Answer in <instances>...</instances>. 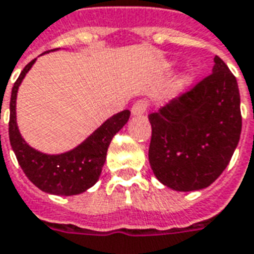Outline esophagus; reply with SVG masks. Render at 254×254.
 Wrapping results in <instances>:
<instances>
[{
  "label": "esophagus",
  "mask_w": 254,
  "mask_h": 254,
  "mask_svg": "<svg viewBox=\"0 0 254 254\" xmlns=\"http://www.w3.org/2000/svg\"><path fill=\"white\" fill-rule=\"evenodd\" d=\"M147 109V102L146 101H136L132 108H131V113L134 116H142L143 113L146 112Z\"/></svg>",
  "instance_id": "34e87169"
}]
</instances>
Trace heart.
<instances>
[{
	"label": "heart",
	"instance_id": "obj_1",
	"mask_svg": "<svg viewBox=\"0 0 254 254\" xmlns=\"http://www.w3.org/2000/svg\"><path fill=\"white\" fill-rule=\"evenodd\" d=\"M190 80H191V75H186V76L183 78V82H185V83H189Z\"/></svg>",
	"mask_w": 254,
	"mask_h": 254
}]
</instances>
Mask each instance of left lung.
Returning <instances> with one entry per match:
<instances>
[{"instance_id": "obj_1", "label": "left lung", "mask_w": 254, "mask_h": 254, "mask_svg": "<svg viewBox=\"0 0 254 254\" xmlns=\"http://www.w3.org/2000/svg\"><path fill=\"white\" fill-rule=\"evenodd\" d=\"M209 76L150 113L149 163L164 186L194 191L210 186L233 157L242 118L237 79L215 56Z\"/></svg>"}]
</instances>
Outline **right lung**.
Here are the masks:
<instances>
[{"label":"right lung","mask_w":254,"mask_h":254,"mask_svg":"<svg viewBox=\"0 0 254 254\" xmlns=\"http://www.w3.org/2000/svg\"><path fill=\"white\" fill-rule=\"evenodd\" d=\"M56 50V49H55ZM53 52V50H52ZM48 53V52H45ZM42 53V55H45ZM37 59L28 63L12 87L9 104V141L21 170L42 191L56 195H76L94 186L101 175L109 143L116 132L128 122L126 109L105 120L78 146L60 154H46L31 147L21 136L16 122L17 90ZM2 107V105H1Z\"/></svg>","instance_id":"1"}]
</instances>
